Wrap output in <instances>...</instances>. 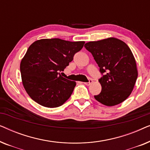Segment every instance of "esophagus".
<instances>
[{"mask_svg": "<svg viewBox=\"0 0 150 150\" xmlns=\"http://www.w3.org/2000/svg\"><path fill=\"white\" fill-rule=\"evenodd\" d=\"M92 82H93V81H92L91 79H89V82H87V83H84V84H85V85H89L90 84L92 83Z\"/></svg>", "mask_w": 150, "mask_h": 150, "instance_id": "1", "label": "esophagus"}]
</instances>
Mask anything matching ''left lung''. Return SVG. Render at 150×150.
<instances>
[{
	"label": "left lung",
	"mask_w": 150,
	"mask_h": 150,
	"mask_svg": "<svg viewBox=\"0 0 150 150\" xmlns=\"http://www.w3.org/2000/svg\"><path fill=\"white\" fill-rule=\"evenodd\" d=\"M85 48L93 55L102 76V86L95 99L104 105L122 103L130 95L138 71L132 51L126 43L115 38L86 43Z\"/></svg>",
	"instance_id": "8db88e82"
}]
</instances>
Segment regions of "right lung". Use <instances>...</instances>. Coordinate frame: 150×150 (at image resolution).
Here are the masks:
<instances>
[{"label": "right lung", "instance_id": "add662e5", "mask_svg": "<svg viewBox=\"0 0 150 150\" xmlns=\"http://www.w3.org/2000/svg\"><path fill=\"white\" fill-rule=\"evenodd\" d=\"M84 44L53 38L37 40L30 45L20 63V72L24 89L32 100L45 107L56 108L69 99L76 83L60 72Z\"/></svg>", "mask_w": 150, "mask_h": 150}]
</instances>
